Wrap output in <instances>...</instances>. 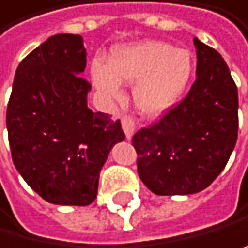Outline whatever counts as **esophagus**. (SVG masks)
<instances>
[{"instance_id": "34e87169", "label": "esophagus", "mask_w": 248, "mask_h": 248, "mask_svg": "<svg viewBox=\"0 0 248 248\" xmlns=\"http://www.w3.org/2000/svg\"><path fill=\"white\" fill-rule=\"evenodd\" d=\"M123 130L127 136V140H130L135 133V118L132 115L123 116Z\"/></svg>"}]
</instances>
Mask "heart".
Wrapping results in <instances>:
<instances>
[{
	"mask_svg": "<svg viewBox=\"0 0 248 248\" xmlns=\"http://www.w3.org/2000/svg\"><path fill=\"white\" fill-rule=\"evenodd\" d=\"M193 73V58L187 50L161 41H144L113 48L108 64L92 65L96 89L110 99L123 95L121 82L136 84L133 99L141 113H166L183 96Z\"/></svg>",
	"mask_w": 248,
	"mask_h": 248,
	"instance_id": "1",
	"label": "heart"
}]
</instances>
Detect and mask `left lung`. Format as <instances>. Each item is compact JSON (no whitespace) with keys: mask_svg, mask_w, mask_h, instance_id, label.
Masks as SVG:
<instances>
[{"mask_svg":"<svg viewBox=\"0 0 248 248\" xmlns=\"http://www.w3.org/2000/svg\"><path fill=\"white\" fill-rule=\"evenodd\" d=\"M196 79L187 96L132 144L138 175L159 196L192 195L209 187L238 140V87L215 48L195 38Z\"/></svg>","mask_w":248,"mask_h":248,"instance_id":"1","label":"left lung"}]
</instances>
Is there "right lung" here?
I'll use <instances>...</instances> for the list:
<instances>
[{"label":"right lung","mask_w":248,"mask_h":248,"mask_svg":"<svg viewBox=\"0 0 248 248\" xmlns=\"http://www.w3.org/2000/svg\"><path fill=\"white\" fill-rule=\"evenodd\" d=\"M82 38L58 33L19 62L7 104L12 159L19 175L50 204L89 205L99 171L125 135L121 121L92 112Z\"/></svg>","instance_id":"1"}]
</instances>
